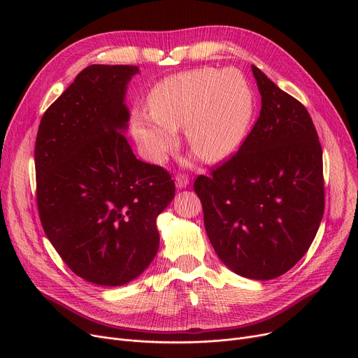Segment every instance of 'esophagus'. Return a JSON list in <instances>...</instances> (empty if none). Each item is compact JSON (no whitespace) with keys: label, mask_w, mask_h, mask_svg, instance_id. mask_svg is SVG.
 <instances>
[{"label":"esophagus","mask_w":358,"mask_h":358,"mask_svg":"<svg viewBox=\"0 0 358 358\" xmlns=\"http://www.w3.org/2000/svg\"><path fill=\"white\" fill-rule=\"evenodd\" d=\"M174 181H176V187H177V189H180V190H181V189H185V187L189 185V177L184 176V174L176 176Z\"/></svg>","instance_id":"34e87169"}]
</instances>
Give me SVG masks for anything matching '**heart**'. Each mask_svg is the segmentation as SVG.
<instances>
[{"label": "heart", "mask_w": 358, "mask_h": 358, "mask_svg": "<svg viewBox=\"0 0 358 358\" xmlns=\"http://www.w3.org/2000/svg\"><path fill=\"white\" fill-rule=\"evenodd\" d=\"M149 110H134L131 134L143 155L162 164L178 146V127L206 161L227 158L241 143L254 115V92L235 68L203 66L178 72L157 83Z\"/></svg>", "instance_id": "obj_1"}]
</instances>
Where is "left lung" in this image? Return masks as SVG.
<instances>
[{"label":"left lung","mask_w":358,"mask_h":358,"mask_svg":"<svg viewBox=\"0 0 358 358\" xmlns=\"http://www.w3.org/2000/svg\"><path fill=\"white\" fill-rule=\"evenodd\" d=\"M259 117L238 152L194 181L220 261L252 280L296 266L324 216L322 148L306 107L251 66Z\"/></svg>","instance_id":"obj_1"}]
</instances>
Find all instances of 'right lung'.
Wrapping results in <instances>:
<instances>
[{"label":"right lung","instance_id":"add662e5","mask_svg":"<svg viewBox=\"0 0 358 358\" xmlns=\"http://www.w3.org/2000/svg\"><path fill=\"white\" fill-rule=\"evenodd\" d=\"M130 65H90L46 111L34 148L37 208L65 264L99 286L139 277L159 247L158 215L176 185L123 135Z\"/></svg>","mask_w":358,"mask_h":358}]
</instances>
